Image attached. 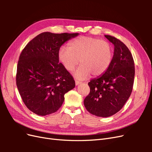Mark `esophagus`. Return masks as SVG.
Masks as SVG:
<instances>
[{
    "label": "esophagus",
    "mask_w": 152,
    "mask_h": 152,
    "mask_svg": "<svg viewBox=\"0 0 152 152\" xmlns=\"http://www.w3.org/2000/svg\"><path fill=\"white\" fill-rule=\"evenodd\" d=\"M81 83H82V82L79 81V80H75V84H76V86L79 85V84H80Z\"/></svg>",
    "instance_id": "34e87169"
}]
</instances>
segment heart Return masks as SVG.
Here are the masks:
<instances>
[{
  "instance_id": "obj_1",
  "label": "heart",
  "mask_w": 152,
  "mask_h": 152,
  "mask_svg": "<svg viewBox=\"0 0 152 152\" xmlns=\"http://www.w3.org/2000/svg\"><path fill=\"white\" fill-rule=\"evenodd\" d=\"M113 58V49L108 42L87 36L73 39L68 48L61 46L58 51L59 60L68 72L74 70L80 62L75 72L79 79H85L91 74L102 75L108 70Z\"/></svg>"
}]
</instances>
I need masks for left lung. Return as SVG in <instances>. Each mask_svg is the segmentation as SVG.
I'll return each instance as SVG.
<instances>
[{"instance_id":"obj_1","label":"left lung","mask_w":152,"mask_h":152,"mask_svg":"<svg viewBox=\"0 0 152 152\" xmlns=\"http://www.w3.org/2000/svg\"><path fill=\"white\" fill-rule=\"evenodd\" d=\"M105 37L114 45L112 62L108 70L88 85L90 93L84 100L86 110L98 117H108L122 109L132 93L134 62L129 49L115 37Z\"/></svg>"}]
</instances>
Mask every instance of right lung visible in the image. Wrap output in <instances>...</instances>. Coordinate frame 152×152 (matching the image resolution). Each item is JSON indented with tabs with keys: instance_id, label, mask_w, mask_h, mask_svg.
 Masks as SVG:
<instances>
[{
	"instance_id": "1",
	"label": "right lung",
	"mask_w": 152,
	"mask_h": 152,
	"mask_svg": "<svg viewBox=\"0 0 152 152\" xmlns=\"http://www.w3.org/2000/svg\"><path fill=\"white\" fill-rule=\"evenodd\" d=\"M78 34L43 32L23 49L18 62L16 86L30 111L44 116L56 112L65 94L75 86L72 75L59 62L58 51Z\"/></svg>"
}]
</instances>
